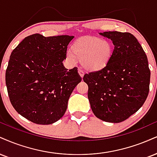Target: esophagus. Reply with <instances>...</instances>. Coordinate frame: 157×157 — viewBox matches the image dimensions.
Masks as SVG:
<instances>
[{"instance_id":"obj_1","label":"esophagus","mask_w":157,"mask_h":157,"mask_svg":"<svg viewBox=\"0 0 157 157\" xmlns=\"http://www.w3.org/2000/svg\"><path fill=\"white\" fill-rule=\"evenodd\" d=\"M78 73H79V75H80V76L81 77H83V75H84V71H83L81 70V69H79Z\"/></svg>"}]
</instances>
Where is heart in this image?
<instances>
[{
	"label": "heart",
	"instance_id": "heart-1",
	"mask_svg": "<svg viewBox=\"0 0 157 157\" xmlns=\"http://www.w3.org/2000/svg\"><path fill=\"white\" fill-rule=\"evenodd\" d=\"M113 53V44L109 41L88 37L75 41L71 50H67V57L71 63L81 60L82 66L87 71H97L106 67Z\"/></svg>",
	"mask_w": 157,
	"mask_h": 157
}]
</instances>
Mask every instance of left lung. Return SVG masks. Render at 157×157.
<instances>
[{
    "label": "left lung",
    "instance_id": "obj_1",
    "mask_svg": "<svg viewBox=\"0 0 157 157\" xmlns=\"http://www.w3.org/2000/svg\"><path fill=\"white\" fill-rule=\"evenodd\" d=\"M114 44L109 63L99 71L86 74L88 97L96 116L104 121L120 123L143 106L149 92L151 71L148 58L130 33H100Z\"/></svg>",
    "mask_w": 157,
    "mask_h": 157
}]
</instances>
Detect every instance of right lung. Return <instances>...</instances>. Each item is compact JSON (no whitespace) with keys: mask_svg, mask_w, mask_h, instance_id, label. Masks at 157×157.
<instances>
[{"mask_svg":"<svg viewBox=\"0 0 157 157\" xmlns=\"http://www.w3.org/2000/svg\"><path fill=\"white\" fill-rule=\"evenodd\" d=\"M73 36L25 37L12 51L6 71V84L12 106L37 124H51L62 118L68 100L81 77L75 67L63 63Z\"/></svg>","mask_w":157,"mask_h":157,"instance_id":"obj_1","label":"right lung"}]
</instances>
